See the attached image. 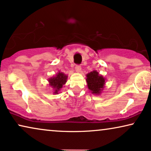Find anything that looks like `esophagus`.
<instances>
[{"label":"esophagus","instance_id":"1","mask_svg":"<svg viewBox=\"0 0 151 151\" xmlns=\"http://www.w3.org/2000/svg\"><path fill=\"white\" fill-rule=\"evenodd\" d=\"M76 71L77 72V73H80L81 72V67H80V65H76Z\"/></svg>","mask_w":151,"mask_h":151}]
</instances>
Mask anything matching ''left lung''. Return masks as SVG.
Masks as SVG:
<instances>
[{
    "instance_id": "1",
    "label": "left lung",
    "mask_w": 151,
    "mask_h": 151,
    "mask_svg": "<svg viewBox=\"0 0 151 151\" xmlns=\"http://www.w3.org/2000/svg\"><path fill=\"white\" fill-rule=\"evenodd\" d=\"M86 81L88 88L94 95H100L104 90L106 79L96 70L91 71L86 75Z\"/></svg>"
}]
</instances>
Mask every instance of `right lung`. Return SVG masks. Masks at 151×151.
Segmentation results:
<instances>
[{
    "instance_id": "obj_1",
    "label": "right lung",
    "mask_w": 151,
    "mask_h": 151,
    "mask_svg": "<svg viewBox=\"0 0 151 151\" xmlns=\"http://www.w3.org/2000/svg\"><path fill=\"white\" fill-rule=\"evenodd\" d=\"M68 76L63 72L58 71L55 76L48 79L49 84L53 90V94H58L60 91L62 89L63 86L67 81Z\"/></svg>"
}]
</instances>
